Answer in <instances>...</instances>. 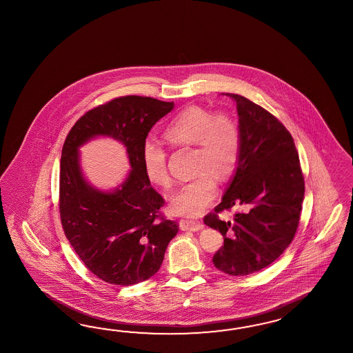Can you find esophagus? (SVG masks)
I'll list each match as a JSON object with an SVG mask.
<instances>
[{
	"label": "esophagus",
	"instance_id": "obj_1",
	"mask_svg": "<svg viewBox=\"0 0 353 353\" xmlns=\"http://www.w3.org/2000/svg\"><path fill=\"white\" fill-rule=\"evenodd\" d=\"M180 228L182 231H200L204 228V224L196 219H181Z\"/></svg>",
	"mask_w": 353,
	"mask_h": 353
}]
</instances>
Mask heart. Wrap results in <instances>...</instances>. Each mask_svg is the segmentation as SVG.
Returning <instances> with one entry per match:
<instances>
[{"label": "heart", "instance_id": "obj_1", "mask_svg": "<svg viewBox=\"0 0 353 353\" xmlns=\"http://www.w3.org/2000/svg\"><path fill=\"white\" fill-rule=\"evenodd\" d=\"M164 137L172 146L195 145L192 179L182 183L170 200L172 213L201 214L218 194V179L232 174L240 159V130L231 116L213 114L203 107L192 105L177 113L167 125ZM146 179L157 186L167 188L171 177L167 153L162 146L146 140L141 149Z\"/></svg>", "mask_w": 353, "mask_h": 353}]
</instances>
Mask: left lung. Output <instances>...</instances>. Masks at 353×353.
I'll use <instances>...</instances> for the list:
<instances>
[{"mask_svg":"<svg viewBox=\"0 0 353 353\" xmlns=\"http://www.w3.org/2000/svg\"><path fill=\"white\" fill-rule=\"evenodd\" d=\"M236 102L240 159L214 213L204 223L222 233L213 264L230 275H249L270 265L292 242L299 227L305 182L292 137L272 113L239 94ZM234 205L247 208L234 222L216 214Z\"/></svg>","mask_w":353,"mask_h":353,"instance_id":"obj_1","label":"left lung"}]
</instances>
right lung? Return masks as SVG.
<instances>
[{
    "label": "right lung",
    "instance_id": "right-lung-1",
    "mask_svg": "<svg viewBox=\"0 0 353 353\" xmlns=\"http://www.w3.org/2000/svg\"><path fill=\"white\" fill-rule=\"evenodd\" d=\"M173 102L128 95L80 117L61 154L60 213L65 234L85 267L104 282L130 285L159 270L179 225L159 215L164 200L146 179L141 149L149 131L171 112ZM111 137L127 149L132 170L112 190L89 184L79 148L95 137Z\"/></svg>",
    "mask_w": 353,
    "mask_h": 353
}]
</instances>
